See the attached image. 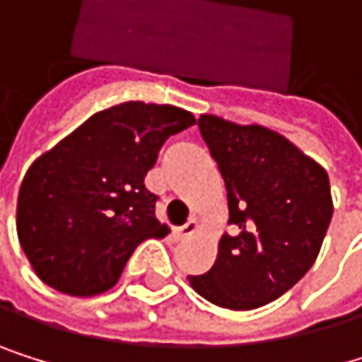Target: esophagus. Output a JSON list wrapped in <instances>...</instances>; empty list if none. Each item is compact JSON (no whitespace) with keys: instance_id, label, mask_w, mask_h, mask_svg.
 Masks as SVG:
<instances>
[{"instance_id":"esophagus-1","label":"esophagus","mask_w":362,"mask_h":362,"mask_svg":"<svg viewBox=\"0 0 362 362\" xmlns=\"http://www.w3.org/2000/svg\"><path fill=\"white\" fill-rule=\"evenodd\" d=\"M197 228H199L197 221H195V219H189L182 228H175V230H173V239H175V241H187V239H191V236L197 232Z\"/></svg>"}]
</instances>
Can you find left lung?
Wrapping results in <instances>:
<instances>
[{
  "mask_svg": "<svg viewBox=\"0 0 362 362\" xmlns=\"http://www.w3.org/2000/svg\"><path fill=\"white\" fill-rule=\"evenodd\" d=\"M197 123L226 182L234 232L219 239L215 265L189 282L215 306L260 308L284 296L317 260L334 211L328 173L258 123L217 115H202Z\"/></svg>",
  "mask_w": 362,
  "mask_h": 362,
  "instance_id": "left-lung-1",
  "label": "left lung"
}]
</instances>
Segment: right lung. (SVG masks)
Masks as SVG:
<instances>
[{
	"mask_svg": "<svg viewBox=\"0 0 362 362\" xmlns=\"http://www.w3.org/2000/svg\"><path fill=\"white\" fill-rule=\"evenodd\" d=\"M193 123L185 108L126 102L40 154L17 199V236L34 274L71 298L110 291L145 239L169 234L145 175L163 143Z\"/></svg>",
	"mask_w": 362,
	"mask_h": 362,
	"instance_id": "1",
	"label": "right lung"
}]
</instances>
